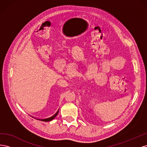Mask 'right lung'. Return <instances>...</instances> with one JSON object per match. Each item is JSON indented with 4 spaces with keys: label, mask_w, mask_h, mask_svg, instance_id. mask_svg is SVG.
<instances>
[{
    "label": "right lung",
    "mask_w": 147,
    "mask_h": 147,
    "mask_svg": "<svg viewBox=\"0 0 147 147\" xmlns=\"http://www.w3.org/2000/svg\"><path fill=\"white\" fill-rule=\"evenodd\" d=\"M58 112H59V110H57V112L54 115H53L52 117H51L50 118H45V119H38L40 120V121H51V120H53V119H54L57 116V115L58 114Z\"/></svg>",
    "instance_id": "right-lung-1"
}]
</instances>
